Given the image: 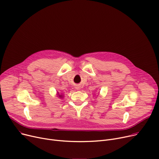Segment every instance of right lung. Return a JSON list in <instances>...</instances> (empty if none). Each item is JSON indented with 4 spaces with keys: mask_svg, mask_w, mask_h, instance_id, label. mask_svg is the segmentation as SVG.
Listing matches in <instances>:
<instances>
[{
    "mask_svg": "<svg viewBox=\"0 0 159 159\" xmlns=\"http://www.w3.org/2000/svg\"><path fill=\"white\" fill-rule=\"evenodd\" d=\"M59 97H61V95H60V96H59Z\"/></svg>",
    "mask_w": 159,
    "mask_h": 159,
    "instance_id": "right-lung-1",
    "label": "right lung"
}]
</instances>
